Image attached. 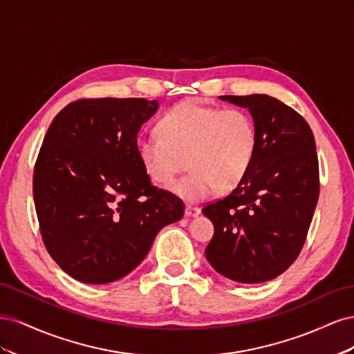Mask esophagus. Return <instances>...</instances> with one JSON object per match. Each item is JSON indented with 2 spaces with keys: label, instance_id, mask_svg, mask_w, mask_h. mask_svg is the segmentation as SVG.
I'll use <instances>...</instances> for the list:
<instances>
[{
  "label": "esophagus",
  "instance_id": "esophagus-1",
  "mask_svg": "<svg viewBox=\"0 0 354 354\" xmlns=\"http://www.w3.org/2000/svg\"><path fill=\"white\" fill-rule=\"evenodd\" d=\"M199 214H201V208L186 205V208H185V216L186 217H196V216H199Z\"/></svg>",
  "mask_w": 354,
  "mask_h": 354
}]
</instances>
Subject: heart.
Masks as SVG:
<instances>
[{"mask_svg": "<svg viewBox=\"0 0 354 354\" xmlns=\"http://www.w3.org/2000/svg\"><path fill=\"white\" fill-rule=\"evenodd\" d=\"M159 136H140L138 160L147 177L169 186L187 165L190 173L171 187L186 202H201L238 187L259 146L252 116L239 108L181 102L158 122Z\"/></svg>", "mask_w": 354, "mask_h": 354, "instance_id": "1", "label": "heart"}]
</instances>
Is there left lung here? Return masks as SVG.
I'll list each match as a JSON object with an SVG mask.
<instances>
[{"label":"left lung","mask_w":354,"mask_h":354,"mask_svg":"<svg viewBox=\"0 0 354 354\" xmlns=\"http://www.w3.org/2000/svg\"><path fill=\"white\" fill-rule=\"evenodd\" d=\"M250 111L259 146L242 183L202 212L214 224L205 248L212 269L241 283L274 279L301 251L319 198L312 128L267 94L220 95Z\"/></svg>","instance_id":"obj_1"}]
</instances>
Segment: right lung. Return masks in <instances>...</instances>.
Returning a JSON list of instances; mask_svg holds the SVG:
<instances>
[{
    "instance_id": "obj_1",
    "label": "right lung",
    "mask_w": 354,
    "mask_h": 354,
    "mask_svg": "<svg viewBox=\"0 0 354 354\" xmlns=\"http://www.w3.org/2000/svg\"><path fill=\"white\" fill-rule=\"evenodd\" d=\"M158 100L88 99L53 120L34 171L42 241L63 272L84 283L121 279L185 205L156 189L136 152Z\"/></svg>"
}]
</instances>
